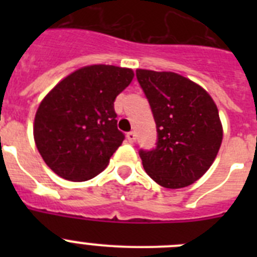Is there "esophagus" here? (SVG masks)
Returning <instances> with one entry per match:
<instances>
[{"label": "esophagus", "mask_w": 257, "mask_h": 257, "mask_svg": "<svg viewBox=\"0 0 257 257\" xmlns=\"http://www.w3.org/2000/svg\"><path fill=\"white\" fill-rule=\"evenodd\" d=\"M136 139V134L134 131H130V133H127V140L130 143H134Z\"/></svg>", "instance_id": "esophagus-1"}]
</instances>
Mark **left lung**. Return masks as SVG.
<instances>
[{"label":"left lung","instance_id":"left-lung-1","mask_svg":"<svg viewBox=\"0 0 257 257\" xmlns=\"http://www.w3.org/2000/svg\"><path fill=\"white\" fill-rule=\"evenodd\" d=\"M157 127L156 147L140 149L145 172L162 187H188L216 158L222 140L212 97L190 79L172 72L136 69Z\"/></svg>","mask_w":257,"mask_h":257}]
</instances>
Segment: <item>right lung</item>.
Wrapping results in <instances>:
<instances>
[{
    "instance_id": "add662e5",
    "label": "right lung",
    "mask_w": 257,
    "mask_h": 257,
    "mask_svg": "<svg viewBox=\"0 0 257 257\" xmlns=\"http://www.w3.org/2000/svg\"><path fill=\"white\" fill-rule=\"evenodd\" d=\"M133 78L127 68L90 65L65 77L41 101L35 142L56 175L85 181L105 169L124 140L117 128L114 100Z\"/></svg>"
}]
</instances>
